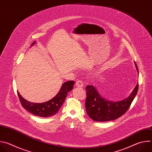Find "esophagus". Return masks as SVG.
Segmentation results:
<instances>
[{"label": "esophagus", "instance_id": "34e87169", "mask_svg": "<svg viewBox=\"0 0 152 152\" xmlns=\"http://www.w3.org/2000/svg\"><path fill=\"white\" fill-rule=\"evenodd\" d=\"M76 85L77 86V87H82V86H83V82L82 81V80H78L76 82Z\"/></svg>", "mask_w": 152, "mask_h": 152}]
</instances>
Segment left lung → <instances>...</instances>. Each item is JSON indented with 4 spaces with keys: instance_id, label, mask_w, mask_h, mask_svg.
Masks as SVG:
<instances>
[{
    "instance_id": "obj_1",
    "label": "left lung",
    "mask_w": 152,
    "mask_h": 152,
    "mask_svg": "<svg viewBox=\"0 0 152 152\" xmlns=\"http://www.w3.org/2000/svg\"><path fill=\"white\" fill-rule=\"evenodd\" d=\"M135 66L138 72V67ZM138 83L129 97L119 102H111L102 98L93 85L86 90L85 108L89 117L96 121H108L115 120L124 114L134 100L138 90Z\"/></svg>"
}]
</instances>
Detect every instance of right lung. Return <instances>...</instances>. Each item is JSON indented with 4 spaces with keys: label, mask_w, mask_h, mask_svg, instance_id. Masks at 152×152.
Here are the masks:
<instances>
[{
    "label": "right lung",
    "mask_w": 152,
    "mask_h": 152,
    "mask_svg": "<svg viewBox=\"0 0 152 152\" xmlns=\"http://www.w3.org/2000/svg\"><path fill=\"white\" fill-rule=\"evenodd\" d=\"M35 43L34 42L32 46ZM75 81L70 80L65 82L62 85L58 94L52 99L41 103H32L23 99L17 92L20 102L22 106L30 113L41 117H48L53 116L56 114L62 105L67 94L73 88Z\"/></svg>",
    "instance_id": "add662e5"
}]
</instances>
